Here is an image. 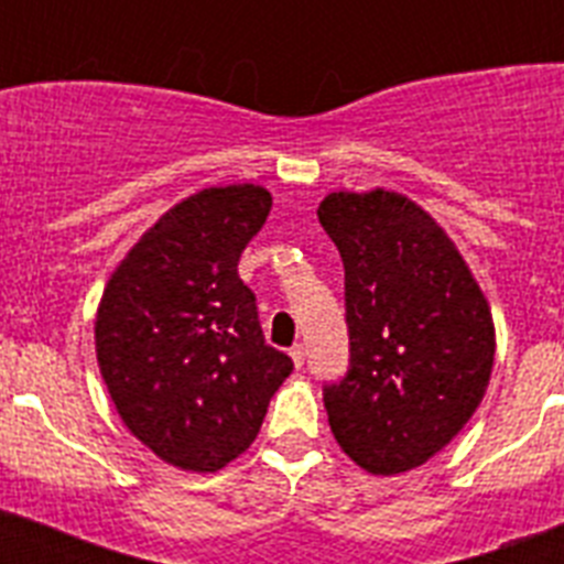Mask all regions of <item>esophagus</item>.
<instances>
[{"label":"esophagus","instance_id":"1","mask_svg":"<svg viewBox=\"0 0 564 564\" xmlns=\"http://www.w3.org/2000/svg\"><path fill=\"white\" fill-rule=\"evenodd\" d=\"M291 358H293V364H296V367H302V364H305V344H293Z\"/></svg>","mask_w":564,"mask_h":564}]
</instances>
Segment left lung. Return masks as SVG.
I'll return each mask as SVG.
<instances>
[{
	"instance_id": "obj_1",
	"label": "left lung",
	"mask_w": 564,
	"mask_h": 564,
	"mask_svg": "<svg viewBox=\"0 0 564 564\" xmlns=\"http://www.w3.org/2000/svg\"><path fill=\"white\" fill-rule=\"evenodd\" d=\"M318 223L344 262L350 367L325 383L330 430L372 475L430 460L480 406L495 364L486 296L443 228L403 194L333 192Z\"/></svg>"
}]
</instances>
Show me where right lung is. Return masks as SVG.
Returning <instances> with one entry per match:
<instances>
[{
    "label": "right lung",
    "mask_w": 564,
    "mask_h": 564,
    "mask_svg": "<svg viewBox=\"0 0 564 564\" xmlns=\"http://www.w3.org/2000/svg\"><path fill=\"white\" fill-rule=\"evenodd\" d=\"M262 186L203 188L127 253L104 291L96 352L115 410L161 460L217 471L257 437L293 361L265 344L239 279L265 226Z\"/></svg>",
    "instance_id": "add662e5"
}]
</instances>
